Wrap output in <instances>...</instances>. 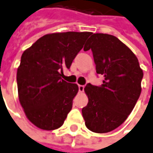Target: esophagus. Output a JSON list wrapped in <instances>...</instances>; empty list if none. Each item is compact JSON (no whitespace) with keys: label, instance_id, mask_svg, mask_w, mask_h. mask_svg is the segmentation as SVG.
<instances>
[{"label":"esophagus","instance_id":"1","mask_svg":"<svg viewBox=\"0 0 153 153\" xmlns=\"http://www.w3.org/2000/svg\"><path fill=\"white\" fill-rule=\"evenodd\" d=\"M78 87H79V92H83V91H84L85 86H83V85H79Z\"/></svg>","mask_w":153,"mask_h":153}]
</instances>
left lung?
Segmentation results:
<instances>
[{
	"instance_id": "left-lung-1",
	"label": "left lung",
	"mask_w": 153,
	"mask_h": 153,
	"mask_svg": "<svg viewBox=\"0 0 153 153\" xmlns=\"http://www.w3.org/2000/svg\"><path fill=\"white\" fill-rule=\"evenodd\" d=\"M101 86L85 87L88 103L82 116L88 130L109 132L119 127L131 113L141 94L143 71L135 54L115 36L95 33L84 51L90 50Z\"/></svg>"
}]
</instances>
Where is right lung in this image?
Wrapping results in <instances>:
<instances>
[{
    "mask_svg": "<svg viewBox=\"0 0 153 153\" xmlns=\"http://www.w3.org/2000/svg\"><path fill=\"white\" fill-rule=\"evenodd\" d=\"M91 32H63L44 36L22 55L17 69L18 96L28 119L36 127H61L73 108L77 84L62 79Z\"/></svg>",
    "mask_w": 153,
    "mask_h": 153,
    "instance_id": "add662e5",
    "label": "right lung"
}]
</instances>
